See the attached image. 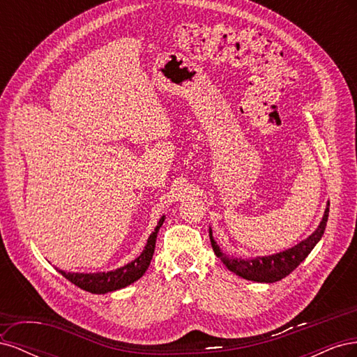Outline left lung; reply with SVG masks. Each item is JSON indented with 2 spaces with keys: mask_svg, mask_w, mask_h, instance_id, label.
Listing matches in <instances>:
<instances>
[{
  "mask_svg": "<svg viewBox=\"0 0 357 357\" xmlns=\"http://www.w3.org/2000/svg\"><path fill=\"white\" fill-rule=\"evenodd\" d=\"M328 215H329V204L325 210V215H323L319 228L312 232L307 240L296 244L295 247L289 248L286 252H280L277 255L265 256V257L238 259V257L225 255L219 248L218 243L214 241L211 229H210V241L215 256H218L234 274L257 283H274L289 275L311 253L312 248H314V245L323 236V232H325Z\"/></svg>",
  "mask_w": 357,
  "mask_h": 357,
  "instance_id": "8db88e82",
  "label": "left lung"
}]
</instances>
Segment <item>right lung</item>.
Wrapping results in <instances>:
<instances>
[{"instance_id": "1", "label": "right lung", "mask_w": 357, "mask_h": 357, "mask_svg": "<svg viewBox=\"0 0 357 357\" xmlns=\"http://www.w3.org/2000/svg\"><path fill=\"white\" fill-rule=\"evenodd\" d=\"M165 218L162 215L158 226L152 235L149 236L147 244L144 247L143 253L139 255L135 261L131 264H128L122 268H117L116 271H109V273H96V274H79V273H66L59 269V273L66 277L68 282L75 284L77 287L91 291V294H107V291H113L117 289L126 287L128 284H131L139 277H143L146 273V269L150 265V261H152L153 253H155V244H156V236L159 232V228L164 223Z\"/></svg>"}]
</instances>
